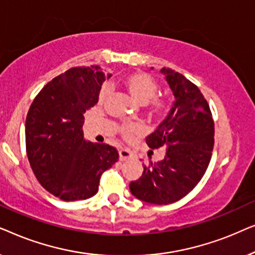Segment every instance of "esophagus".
<instances>
[{
  "mask_svg": "<svg viewBox=\"0 0 255 255\" xmlns=\"http://www.w3.org/2000/svg\"><path fill=\"white\" fill-rule=\"evenodd\" d=\"M120 160L121 161H125V160H128L132 158V152L128 151V148H121L120 149Z\"/></svg>",
  "mask_w": 255,
  "mask_h": 255,
  "instance_id": "34e87169",
  "label": "esophagus"
}]
</instances>
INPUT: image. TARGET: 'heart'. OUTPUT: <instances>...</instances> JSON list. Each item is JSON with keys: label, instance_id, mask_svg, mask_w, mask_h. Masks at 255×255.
<instances>
[{"label": "heart", "instance_id": "heart-1", "mask_svg": "<svg viewBox=\"0 0 255 255\" xmlns=\"http://www.w3.org/2000/svg\"><path fill=\"white\" fill-rule=\"evenodd\" d=\"M122 82L133 99L137 100L139 103H146V106L153 115L162 116L167 113L168 103L165 100L154 97L156 92H158V83L152 75L144 72L131 73V74L124 76ZM108 93H109L108 87L103 86L99 93L100 103H102L107 99ZM121 130L125 138H130L140 131V127L135 124H125L122 127Z\"/></svg>", "mask_w": 255, "mask_h": 255}]
</instances>
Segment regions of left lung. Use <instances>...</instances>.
<instances>
[{"label":"left lung","instance_id":"1","mask_svg":"<svg viewBox=\"0 0 255 255\" xmlns=\"http://www.w3.org/2000/svg\"><path fill=\"white\" fill-rule=\"evenodd\" d=\"M160 72L175 100L146 144L153 149L167 146L165 159L144 166L142 175L130 183V190L138 200L161 205L181 200L203 177L214 149L215 124L196 85L170 68Z\"/></svg>","mask_w":255,"mask_h":255}]
</instances>
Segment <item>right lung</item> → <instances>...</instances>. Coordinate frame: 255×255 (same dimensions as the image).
<instances>
[{"label":"right lung","mask_w":255,"mask_h":255,"mask_svg":"<svg viewBox=\"0 0 255 255\" xmlns=\"http://www.w3.org/2000/svg\"><path fill=\"white\" fill-rule=\"evenodd\" d=\"M100 66L73 67L47 83L25 121L26 154L41 187L62 201L93 197L103 172L118 160L108 144L83 138V114L99 102L104 80Z\"/></svg>","instance_id":"right-lung-1"}]
</instances>
